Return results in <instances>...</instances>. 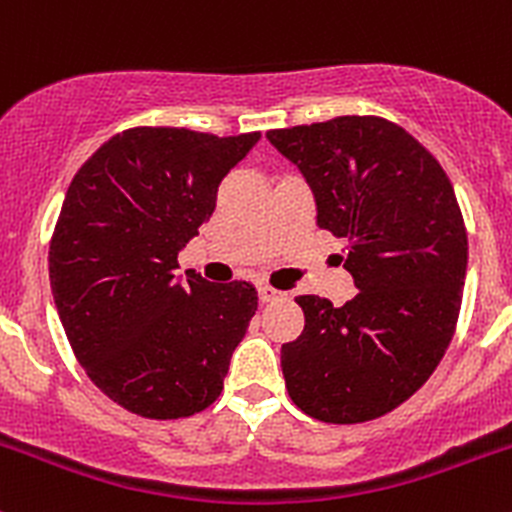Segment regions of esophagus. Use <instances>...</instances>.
<instances>
[{
  "label": "esophagus",
  "instance_id": "1",
  "mask_svg": "<svg viewBox=\"0 0 512 512\" xmlns=\"http://www.w3.org/2000/svg\"><path fill=\"white\" fill-rule=\"evenodd\" d=\"M257 292H260V302H262V304L275 302V299L280 297V292H277V289H272V287H267V285H262L260 289H257Z\"/></svg>",
  "mask_w": 512,
  "mask_h": 512
}]
</instances>
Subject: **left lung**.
<instances>
[{"label":"left lung","instance_id":"8db88e82","mask_svg":"<svg viewBox=\"0 0 512 512\" xmlns=\"http://www.w3.org/2000/svg\"><path fill=\"white\" fill-rule=\"evenodd\" d=\"M302 170L317 225L347 240L344 307L302 294L304 329L282 344L289 399L324 423H364L416 394L456 332L468 232L446 170L396 123L337 116L267 131Z\"/></svg>","mask_w":512,"mask_h":512}]
</instances>
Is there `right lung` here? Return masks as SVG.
I'll use <instances>...</instances> for the list:
<instances>
[{
	"mask_svg": "<svg viewBox=\"0 0 512 512\" xmlns=\"http://www.w3.org/2000/svg\"><path fill=\"white\" fill-rule=\"evenodd\" d=\"M257 141L260 131L128 128L66 190L49 245L51 292L79 364L131 414L185 418L223 391L257 289L193 270L180 280L175 270L213 215L223 178Z\"/></svg>",
	"mask_w": 512,
	"mask_h": 512,
	"instance_id": "obj_1",
	"label": "right lung"
}]
</instances>
